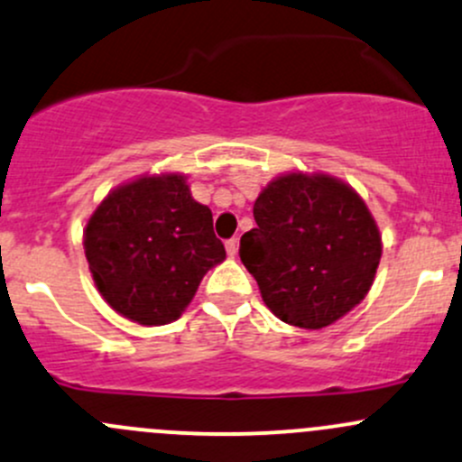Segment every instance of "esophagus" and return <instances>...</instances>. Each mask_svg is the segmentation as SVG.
<instances>
[{
  "mask_svg": "<svg viewBox=\"0 0 462 462\" xmlns=\"http://www.w3.org/2000/svg\"><path fill=\"white\" fill-rule=\"evenodd\" d=\"M236 250H239V241H236V239L226 241V252H227V256H235Z\"/></svg>",
  "mask_w": 462,
  "mask_h": 462,
  "instance_id": "obj_1",
  "label": "esophagus"
}]
</instances>
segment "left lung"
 Wrapping results in <instances>:
<instances>
[{
	"label": "left lung",
	"instance_id": "8db88e82",
	"mask_svg": "<svg viewBox=\"0 0 462 462\" xmlns=\"http://www.w3.org/2000/svg\"><path fill=\"white\" fill-rule=\"evenodd\" d=\"M241 261L283 323L323 329L352 312L376 279L381 230L363 197L328 172L274 177L254 201Z\"/></svg>",
	"mask_w": 462,
	"mask_h": 462
}]
</instances>
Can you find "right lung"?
Wrapping results in <instances>:
<instances>
[{
	"instance_id": "1",
	"label": "right lung",
	"mask_w": 462,
	"mask_h": 462,
	"mask_svg": "<svg viewBox=\"0 0 462 462\" xmlns=\"http://www.w3.org/2000/svg\"><path fill=\"white\" fill-rule=\"evenodd\" d=\"M84 252L101 299L145 328L181 317L206 272L226 259L210 208L183 172H145L113 188L86 221Z\"/></svg>"
}]
</instances>
